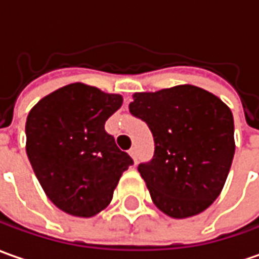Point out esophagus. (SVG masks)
<instances>
[{"mask_svg": "<svg viewBox=\"0 0 259 259\" xmlns=\"http://www.w3.org/2000/svg\"><path fill=\"white\" fill-rule=\"evenodd\" d=\"M129 154L132 156V159H133V161H135V164L137 163V152H136V149L133 147V149H130L129 150Z\"/></svg>", "mask_w": 259, "mask_h": 259, "instance_id": "obj_1", "label": "esophagus"}]
</instances>
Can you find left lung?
Here are the masks:
<instances>
[{
	"label": "left lung",
	"mask_w": 259,
	"mask_h": 259,
	"mask_svg": "<svg viewBox=\"0 0 259 259\" xmlns=\"http://www.w3.org/2000/svg\"><path fill=\"white\" fill-rule=\"evenodd\" d=\"M129 109L154 137L153 160L139 166L154 205L177 220L207 210L224 189L235 153L231 109L194 85L133 93Z\"/></svg>",
	"instance_id": "left-lung-1"
}]
</instances>
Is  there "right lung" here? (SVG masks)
I'll list each match as a JSON object with an SVG mask.
<instances>
[{
  "label": "right lung",
  "instance_id": "1",
  "mask_svg": "<svg viewBox=\"0 0 259 259\" xmlns=\"http://www.w3.org/2000/svg\"><path fill=\"white\" fill-rule=\"evenodd\" d=\"M122 95L75 82L42 98L25 123L26 154L45 194L59 210L91 218L113 198L123 171L133 164L105 123Z\"/></svg>",
  "mask_w": 259,
  "mask_h": 259
}]
</instances>
